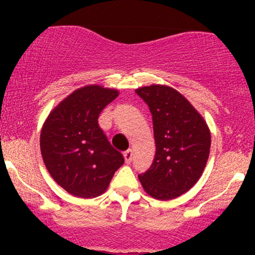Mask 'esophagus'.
Listing matches in <instances>:
<instances>
[{"instance_id": "34e87169", "label": "esophagus", "mask_w": 255, "mask_h": 255, "mask_svg": "<svg viewBox=\"0 0 255 255\" xmlns=\"http://www.w3.org/2000/svg\"><path fill=\"white\" fill-rule=\"evenodd\" d=\"M124 157H125V160H126V163H128V164H129V163L131 162V159H133V150H127L124 153Z\"/></svg>"}]
</instances>
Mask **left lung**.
Here are the masks:
<instances>
[{"mask_svg": "<svg viewBox=\"0 0 255 255\" xmlns=\"http://www.w3.org/2000/svg\"><path fill=\"white\" fill-rule=\"evenodd\" d=\"M135 92L152 114L156 154L139 175L144 191L157 200L175 199L198 182L211 147V133L203 116L178 91L150 85Z\"/></svg>", "mask_w": 255, "mask_h": 255, "instance_id": "left-lung-1", "label": "left lung"}]
</instances>
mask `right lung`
<instances>
[{"label":"right lung","mask_w":255,"mask_h":255,"mask_svg":"<svg viewBox=\"0 0 255 255\" xmlns=\"http://www.w3.org/2000/svg\"><path fill=\"white\" fill-rule=\"evenodd\" d=\"M115 89L86 85L54 108L40 131V152L49 174L64 191L90 199L107 191L124 164L98 126L102 110L119 96Z\"/></svg>","instance_id":"1"}]
</instances>
